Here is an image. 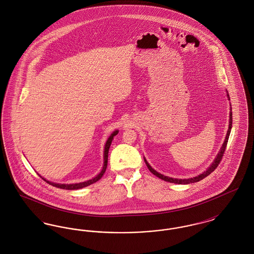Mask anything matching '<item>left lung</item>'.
Here are the masks:
<instances>
[{"mask_svg":"<svg viewBox=\"0 0 254 254\" xmlns=\"http://www.w3.org/2000/svg\"><path fill=\"white\" fill-rule=\"evenodd\" d=\"M228 96H229V94H228ZM229 98H230V97H229ZM230 109H231V108H230ZM231 127H232V112H231V110H230L229 130H228V133H227L225 142H224V144L222 145V148H221L220 152L218 153L217 157L214 160V162L212 163V165H211L208 169H206L205 172H203L202 174H200V175H198V176H196V177L190 178V179H175V178H170V177H167V176H164V175L160 174L156 170H154V169H152L145 159V165H146V167L148 168V169L150 170L151 173H153L155 176H157L160 179H162V180H164V181L169 182V183H174V184H179V185H187V184H190V183H196V182L201 181V180H203L204 178H205L206 176H208L211 172L214 171V169L217 168L218 165H219L220 162H221V160L223 159V155H224V153H225V151H226V147H227V145H228V141H229V137H230Z\"/></svg>","mask_w":254,"mask_h":254,"instance_id":"8db88e82","label":"left lung"}]
</instances>
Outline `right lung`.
Segmentation results:
<instances>
[{"instance_id":"add662e5","label":"right lung","mask_w":254,"mask_h":254,"mask_svg":"<svg viewBox=\"0 0 254 254\" xmlns=\"http://www.w3.org/2000/svg\"><path fill=\"white\" fill-rule=\"evenodd\" d=\"M117 134H118V130H115L114 132L110 135L109 140L107 141L106 146H105V151H104V167H103L102 171L97 175L96 177H94L93 179L88 180V181L86 182H83V183H79V184H69V185L56 184V183H51V182L48 181V180H46V179H44V178H42V179H43L44 181L47 182L49 185L53 186V187H56V188H59V189H63V190H79V189L85 188V187H87V186H89V185H91V184H93V183H95V182L99 181V180L102 178V176L104 175V173L106 172V169H107V167H108V157H109V147H110L111 142H112V140H113V137H114L115 135H117Z\"/></svg>"}]
</instances>
